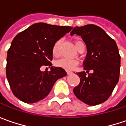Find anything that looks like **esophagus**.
<instances>
[{"label":"esophagus","mask_w":126,"mask_h":126,"mask_svg":"<svg viewBox=\"0 0 126 126\" xmlns=\"http://www.w3.org/2000/svg\"><path fill=\"white\" fill-rule=\"evenodd\" d=\"M72 73H73L72 71H67V74H71Z\"/></svg>","instance_id":"esophagus-1"}]
</instances>
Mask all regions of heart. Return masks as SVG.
I'll use <instances>...</instances> for the list:
<instances>
[{"mask_svg": "<svg viewBox=\"0 0 126 126\" xmlns=\"http://www.w3.org/2000/svg\"><path fill=\"white\" fill-rule=\"evenodd\" d=\"M80 41H77L75 43V45L77 44ZM59 45H60V41H58L55 42V44L53 46L52 48V52L54 55H58V51H59ZM55 65L58 67L62 68L66 71H71L74 70L78 65V61L75 59H70V58H61L55 62Z\"/></svg>", "mask_w": 126, "mask_h": 126, "instance_id": "b5f03b06", "label": "heart"}]
</instances>
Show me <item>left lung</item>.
<instances>
[{
  "label": "left lung",
  "instance_id": "8db88e82",
  "mask_svg": "<svg viewBox=\"0 0 126 126\" xmlns=\"http://www.w3.org/2000/svg\"><path fill=\"white\" fill-rule=\"evenodd\" d=\"M81 36L86 44L87 55L83 62L85 71L78 72L79 84L74 88L78 99L90 106L100 104L111 95L119 81L120 56L116 42L100 27L90 24L75 27L71 36Z\"/></svg>",
  "mask_w": 126,
  "mask_h": 126
}]
</instances>
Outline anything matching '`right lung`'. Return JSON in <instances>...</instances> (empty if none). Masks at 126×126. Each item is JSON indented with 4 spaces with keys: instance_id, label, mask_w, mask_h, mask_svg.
<instances>
[{
    "instance_id": "add662e5",
    "label": "right lung",
    "mask_w": 126,
    "mask_h": 126,
    "mask_svg": "<svg viewBox=\"0 0 126 126\" xmlns=\"http://www.w3.org/2000/svg\"><path fill=\"white\" fill-rule=\"evenodd\" d=\"M73 28L38 22L18 33L7 52L6 77L14 95L33 104L44 98L55 82L66 76L65 71L52 66V48L57 41ZM42 65L51 67L43 72Z\"/></svg>"
}]
</instances>
